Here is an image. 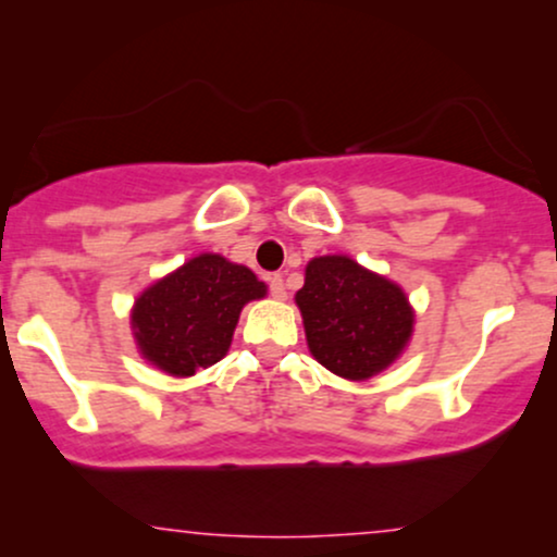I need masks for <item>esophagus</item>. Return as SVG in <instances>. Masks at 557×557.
Here are the masks:
<instances>
[{
    "instance_id": "1",
    "label": "esophagus",
    "mask_w": 557,
    "mask_h": 557,
    "mask_svg": "<svg viewBox=\"0 0 557 557\" xmlns=\"http://www.w3.org/2000/svg\"><path fill=\"white\" fill-rule=\"evenodd\" d=\"M270 293H272V298H277V300L287 298L285 283H283V277H280V274H270Z\"/></svg>"
}]
</instances>
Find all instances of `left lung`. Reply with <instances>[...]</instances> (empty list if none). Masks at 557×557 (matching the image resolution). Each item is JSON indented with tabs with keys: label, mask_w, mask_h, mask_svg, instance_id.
I'll use <instances>...</instances> for the list:
<instances>
[{
	"label": "left lung",
	"mask_w": 557,
	"mask_h": 557,
	"mask_svg": "<svg viewBox=\"0 0 557 557\" xmlns=\"http://www.w3.org/2000/svg\"><path fill=\"white\" fill-rule=\"evenodd\" d=\"M296 306L311 356L350 382L372 380L393 367L417 324V311L398 283L345 253L306 264Z\"/></svg>",
	"instance_id": "1"
}]
</instances>
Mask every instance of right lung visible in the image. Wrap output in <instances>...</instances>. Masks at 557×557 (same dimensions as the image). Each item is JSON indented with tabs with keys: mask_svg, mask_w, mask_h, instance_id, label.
I'll list each match as a JSON object with an SVG mask.
<instances>
[{
	"mask_svg": "<svg viewBox=\"0 0 557 557\" xmlns=\"http://www.w3.org/2000/svg\"><path fill=\"white\" fill-rule=\"evenodd\" d=\"M264 296L248 267L198 253L138 293L131 330L140 359L170 376H194L225 359L243 306Z\"/></svg>",
	"mask_w": 557,
	"mask_h": 557,
	"instance_id": "1",
	"label": "right lung"
}]
</instances>
